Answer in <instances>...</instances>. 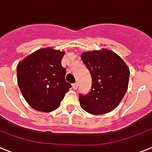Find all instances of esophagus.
<instances>
[{"label":"esophagus","instance_id":"1","mask_svg":"<svg viewBox=\"0 0 152 152\" xmlns=\"http://www.w3.org/2000/svg\"><path fill=\"white\" fill-rule=\"evenodd\" d=\"M77 86H78V83H73V84H72V87H73L74 90H77Z\"/></svg>","mask_w":152,"mask_h":152}]
</instances>
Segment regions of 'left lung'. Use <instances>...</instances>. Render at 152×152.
Masks as SVG:
<instances>
[{
    "mask_svg": "<svg viewBox=\"0 0 152 152\" xmlns=\"http://www.w3.org/2000/svg\"><path fill=\"white\" fill-rule=\"evenodd\" d=\"M81 59L92 76L90 92L79 96L81 108L93 115L113 111L127 90L128 66L118 54L108 49L83 53Z\"/></svg>",
    "mask_w": 152,
    "mask_h": 152,
    "instance_id": "8db88e82",
    "label": "left lung"
}]
</instances>
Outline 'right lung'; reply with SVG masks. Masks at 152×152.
I'll list each match as a JSON object with an SVG mask.
<instances>
[{
    "mask_svg": "<svg viewBox=\"0 0 152 152\" xmlns=\"http://www.w3.org/2000/svg\"><path fill=\"white\" fill-rule=\"evenodd\" d=\"M64 51L50 47L37 50L19 62L17 82L26 101L31 108L50 112L60 106L70 83L65 81L62 66Z\"/></svg>",
    "mask_w": 152,
    "mask_h": 152,
    "instance_id": "add662e5",
    "label": "right lung"
}]
</instances>
